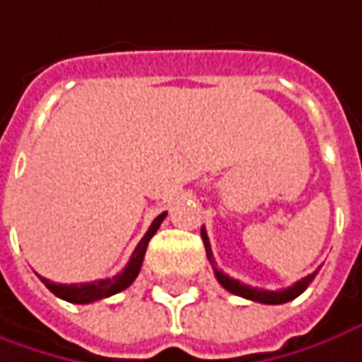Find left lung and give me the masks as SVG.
I'll use <instances>...</instances> for the list:
<instances>
[{
    "instance_id": "8db88e82",
    "label": "left lung",
    "mask_w": 362,
    "mask_h": 362,
    "mask_svg": "<svg viewBox=\"0 0 362 362\" xmlns=\"http://www.w3.org/2000/svg\"><path fill=\"white\" fill-rule=\"evenodd\" d=\"M202 240H204V247H206V255H208V259H210V264H212L214 275H216V279L220 281L223 289H228L230 293L233 295H240L243 299H252V301H257V303H265V305H281L287 303V301H291L295 299L297 295H301L309 287V284L315 279L317 272H313L311 275H307L303 279H299V281H295L291 287H285V289H279V291H267V289H259V287H252V285H245L240 284L238 279H232L230 275H226L223 272L218 269V265L214 262V253L212 247H210V240H208V233L206 230L202 228Z\"/></svg>"
}]
</instances>
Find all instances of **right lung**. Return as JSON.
Returning a JSON list of instances; mask_svg holds the SVG:
<instances>
[{
	"label": "right lung",
	"mask_w": 362,
	"mask_h": 362,
	"mask_svg": "<svg viewBox=\"0 0 362 362\" xmlns=\"http://www.w3.org/2000/svg\"><path fill=\"white\" fill-rule=\"evenodd\" d=\"M166 218V212H162L154 222L150 223L148 232L144 233V238L140 240L136 250L130 255L129 264L127 267L117 274L115 277H109V279H100V281H93V284H53L45 277L39 275V279L47 285V289L51 293H55L61 299H65L69 303H93V301H98V299H105V297H110V295L120 293L122 289H127L139 275L140 267H142V259H144V253H146V247H148L150 238L156 233V230L160 228V223L164 222Z\"/></svg>",
	"instance_id": "1"
}]
</instances>
